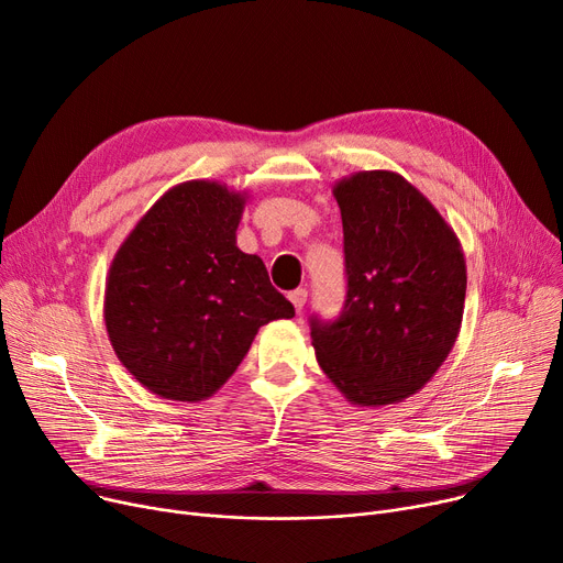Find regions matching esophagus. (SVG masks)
Masks as SVG:
<instances>
[{"label":"esophagus","instance_id":"34e87169","mask_svg":"<svg viewBox=\"0 0 563 563\" xmlns=\"http://www.w3.org/2000/svg\"><path fill=\"white\" fill-rule=\"evenodd\" d=\"M289 301L294 303V310L301 312V310H303V306H306V301H308V289L299 287V289L289 291Z\"/></svg>","mask_w":563,"mask_h":563}]
</instances>
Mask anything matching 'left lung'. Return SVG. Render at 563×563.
Masks as SVG:
<instances>
[{
  "label": "left lung",
  "instance_id": "obj_1",
  "mask_svg": "<svg viewBox=\"0 0 563 563\" xmlns=\"http://www.w3.org/2000/svg\"><path fill=\"white\" fill-rule=\"evenodd\" d=\"M346 262L338 321L312 319L317 363L356 406L422 390L450 356L465 303V257L431 200L395 170L335 183Z\"/></svg>",
  "mask_w": 563,
  "mask_h": 563
}]
</instances>
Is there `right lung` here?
Here are the masks:
<instances>
[{"instance_id":"right-lung-1","label":"right lung","mask_w":563,"mask_h":563,"mask_svg":"<svg viewBox=\"0 0 563 563\" xmlns=\"http://www.w3.org/2000/svg\"><path fill=\"white\" fill-rule=\"evenodd\" d=\"M246 198L214 180L175 185L111 260L109 342L123 367L162 399L212 397L260 327L294 317L264 262L236 246Z\"/></svg>"}]
</instances>
